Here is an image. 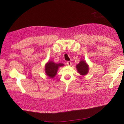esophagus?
<instances>
[{"label":"esophagus","mask_w":124,"mask_h":124,"mask_svg":"<svg viewBox=\"0 0 124 124\" xmlns=\"http://www.w3.org/2000/svg\"><path fill=\"white\" fill-rule=\"evenodd\" d=\"M67 65H68V66H71V62H67Z\"/></svg>","instance_id":"34e87169"}]
</instances>
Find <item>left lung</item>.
Returning a JSON list of instances; mask_svg holds the SVG:
<instances>
[{"mask_svg":"<svg viewBox=\"0 0 124 124\" xmlns=\"http://www.w3.org/2000/svg\"><path fill=\"white\" fill-rule=\"evenodd\" d=\"M78 72L82 76H84L88 73V67L86 64L85 62L82 61L80 62V63L78 64L76 66Z\"/></svg>","mask_w":124,"mask_h":124,"instance_id":"obj_1","label":"left lung"}]
</instances>
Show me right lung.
<instances>
[{
	"mask_svg": "<svg viewBox=\"0 0 124 124\" xmlns=\"http://www.w3.org/2000/svg\"><path fill=\"white\" fill-rule=\"evenodd\" d=\"M63 65L62 63H59L57 64L53 62H48L46 66V73L50 78H53L57 72V70L59 67L63 66Z\"/></svg>",
	"mask_w": 124,
	"mask_h": 124,
	"instance_id": "obj_1",
	"label": "right lung"
}]
</instances>
